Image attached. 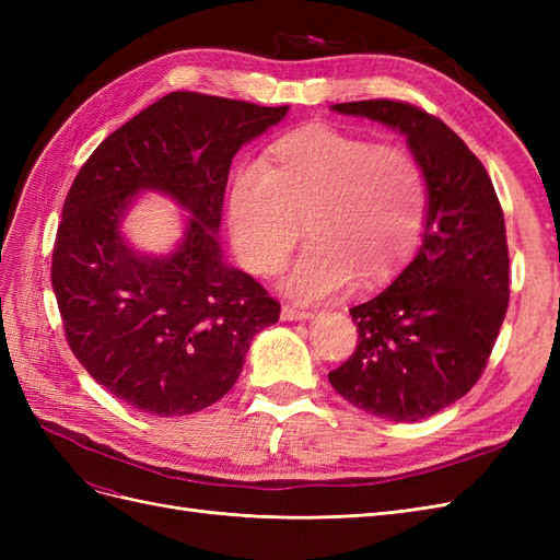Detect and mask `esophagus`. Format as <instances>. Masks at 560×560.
<instances>
[{
	"label": "esophagus",
	"mask_w": 560,
	"mask_h": 560,
	"mask_svg": "<svg viewBox=\"0 0 560 560\" xmlns=\"http://www.w3.org/2000/svg\"><path fill=\"white\" fill-rule=\"evenodd\" d=\"M313 313L308 311H301L296 306H282V319L284 322H303V319H311Z\"/></svg>",
	"instance_id": "esophagus-1"
}]
</instances>
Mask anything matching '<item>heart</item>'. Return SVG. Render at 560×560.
Listing matches in <instances>:
<instances>
[{"instance_id": "obj_1", "label": "heart", "mask_w": 560, "mask_h": 560, "mask_svg": "<svg viewBox=\"0 0 560 560\" xmlns=\"http://www.w3.org/2000/svg\"><path fill=\"white\" fill-rule=\"evenodd\" d=\"M425 217L428 184L409 151L325 126L284 135L229 191L233 247L252 273L280 270L303 222L311 243L282 280L299 303L343 292L354 273H393L418 247Z\"/></svg>"}]
</instances>
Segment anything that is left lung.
<instances>
[{"label": "left lung", "mask_w": 560, "mask_h": 560, "mask_svg": "<svg viewBox=\"0 0 560 560\" xmlns=\"http://www.w3.org/2000/svg\"><path fill=\"white\" fill-rule=\"evenodd\" d=\"M397 130L428 184L416 257L381 294L350 308L360 343L329 383L358 409L416 422L479 381L510 303L504 214L481 161L436 116L395 100L331 105Z\"/></svg>", "instance_id": "left-lung-1"}]
</instances>
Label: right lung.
<instances>
[{
  "instance_id": "add662e5",
  "label": "right lung",
  "mask_w": 560,
  "mask_h": 560,
  "mask_svg": "<svg viewBox=\"0 0 560 560\" xmlns=\"http://www.w3.org/2000/svg\"><path fill=\"white\" fill-rule=\"evenodd\" d=\"M290 107L167 93L114 130L83 163L62 206L50 282L83 369L149 416L202 411L238 381L280 303L219 243L231 161ZM149 190L187 212L180 241L135 248L125 217Z\"/></svg>"
}]
</instances>
